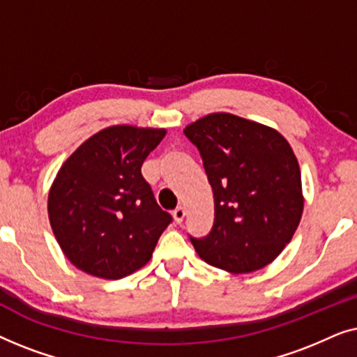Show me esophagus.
Masks as SVG:
<instances>
[{
    "label": "esophagus",
    "instance_id": "obj_1",
    "mask_svg": "<svg viewBox=\"0 0 357 357\" xmlns=\"http://www.w3.org/2000/svg\"><path fill=\"white\" fill-rule=\"evenodd\" d=\"M172 216H174V221H175V224H182L183 218H185V209H183L182 206L177 208V209H174Z\"/></svg>",
    "mask_w": 357,
    "mask_h": 357
}]
</instances>
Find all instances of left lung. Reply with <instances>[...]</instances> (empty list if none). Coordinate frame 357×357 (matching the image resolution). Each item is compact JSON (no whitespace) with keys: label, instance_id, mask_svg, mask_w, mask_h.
I'll return each instance as SVG.
<instances>
[{"label":"left lung","instance_id":"1","mask_svg":"<svg viewBox=\"0 0 357 357\" xmlns=\"http://www.w3.org/2000/svg\"><path fill=\"white\" fill-rule=\"evenodd\" d=\"M183 133L199 151L214 198L211 232L190 237L199 258L234 275L270 265L304 211L291 144L275 128L226 112L193 121Z\"/></svg>","mask_w":357,"mask_h":357}]
</instances>
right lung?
<instances>
[{"instance_id":"obj_1","label":"right lung","mask_w":357,"mask_h":357,"mask_svg":"<svg viewBox=\"0 0 357 357\" xmlns=\"http://www.w3.org/2000/svg\"><path fill=\"white\" fill-rule=\"evenodd\" d=\"M164 136V128L109 126L58 170L48 219L65 257L81 271L120 280L151 260L172 216L155 203L141 165Z\"/></svg>"}]
</instances>
